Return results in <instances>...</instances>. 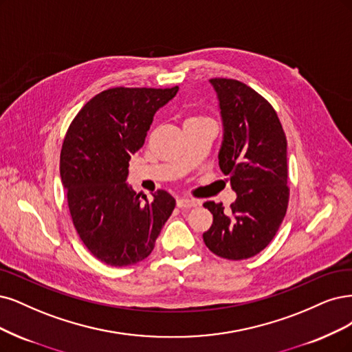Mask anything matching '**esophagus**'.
I'll list each match as a JSON object with an SVG mask.
<instances>
[{
    "label": "esophagus",
    "instance_id": "esophagus-1",
    "mask_svg": "<svg viewBox=\"0 0 352 352\" xmlns=\"http://www.w3.org/2000/svg\"><path fill=\"white\" fill-rule=\"evenodd\" d=\"M176 204L179 208H193V207H197V205H199V201L193 199V198H179L176 201Z\"/></svg>",
    "mask_w": 352,
    "mask_h": 352
}]
</instances>
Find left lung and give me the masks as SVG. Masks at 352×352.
<instances>
[{
  "label": "left lung",
  "instance_id": "obj_1",
  "mask_svg": "<svg viewBox=\"0 0 352 352\" xmlns=\"http://www.w3.org/2000/svg\"><path fill=\"white\" fill-rule=\"evenodd\" d=\"M224 125L218 163L228 176L236 201L204 204L212 214L202 234L217 256L248 259L262 252L275 237L288 207L287 138L272 104L232 78H211Z\"/></svg>",
  "mask_w": 352,
  "mask_h": 352
}]
</instances>
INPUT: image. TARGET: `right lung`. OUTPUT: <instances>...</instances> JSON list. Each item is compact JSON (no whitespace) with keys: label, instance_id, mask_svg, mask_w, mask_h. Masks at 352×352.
<instances>
[{"label":"right lung","instance_id":"right-lung-1","mask_svg":"<svg viewBox=\"0 0 352 352\" xmlns=\"http://www.w3.org/2000/svg\"><path fill=\"white\" fill-rule=\"evenodd\" d=\"M179 87H115L96 94L81 107L67 131L59 172L81 241L94 258L128 266L153 252L176 201L159 189L153 199L126 182L131 155L147 137L154 113Z\"/></svg>","mask_w":352,"mask_h":352}]
</instances>
